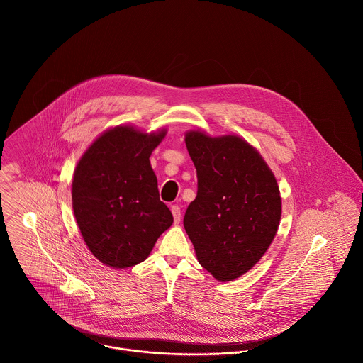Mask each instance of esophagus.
<instances>
[{
	"instance_id": "obj_1",
	"label": "esophagus",
	"mask_w": 363,
	"mask_h": 363,
	"mask_svg": "<svg viewBox=\"0 0 363 363\" xmlns=\"http://www.w3.org/2000/svg\"><path fill=\"white\" fill-rule=\"evenodd\" d=\"M172 213H173V218H174V223H179L180 222V218H182V211L179 206H172Z\"/></svg>"
}]
</instances>
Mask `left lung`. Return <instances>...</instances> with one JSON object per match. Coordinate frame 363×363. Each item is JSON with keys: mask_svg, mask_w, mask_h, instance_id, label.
<instances>
[{"mask_svg": "<svg viewBox=\"0 0 363 363\" xmlns=\"http://www.w3.org/2000/svg\"><path fill=\"white\" fill-rule=\"evenodd\" d=\"M197 197L183 223L199 262L218 281L247 272L271 245L281 219L277 180L259 152L236 135L190 131Z\"/></svg>", "mask_w": 363, "mask_h": 363, "instance_id": "1", "label": "left lung"}]
</instances>
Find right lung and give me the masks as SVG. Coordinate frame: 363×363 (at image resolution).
I'll return each mask as SVG.
<instances>
[{
  "label": "right lung",
  "mask_w": 363,
  "mask_h": 363,
  "mask_svg": "<svg viewBox=\"0 0 363 363\" xmlns=\"http://www.w3.org/2000/svg\"><path fill=\"white\" fill-rule=\"evenodd\" d=\"M164 131L133 127L106 131L81 157L72 180V208L92 255L113 268L148 257L173 215L159 199L150 156Z\"/></svg>",
  "instance_id": "right-lung-1"
}]
</instances>
